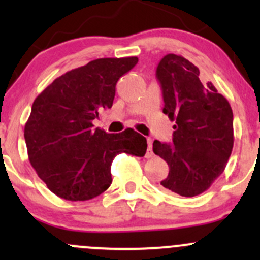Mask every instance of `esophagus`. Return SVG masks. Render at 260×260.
Masks as SVG:
<instances>
[{"label": "esophagus", "instance_id": "esophagus-1", "mask_svg": "<svg viewBox=\"0 0 260 260\" xmlns=\"http://www.w3.org/2000/svg\"><path fill=\"white\" fill-rule=\"evenodd\" d=\"M153 156L152 152V140L151 138H147V152H146V157L150 158Z\"/></svg>", "mask_w": 260, "mask_h": 260}]
</instances>
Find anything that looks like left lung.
<instances>
[{
	"mask_svg": "<svg viewBox=\"0 0 260 260\" xmlns=\"http://www.w3.org/2000/svg\"><path fill=\"white\" fill-rule=\"evenodd\" d=\"M156 77L162 90L164 114L175 122L171 145L153 142V152L169 165L161 185L194 197L225 170L234 146L233 109L212 82H201L198 67L181 55L166 54Z\"/></svg>",
	"mask_w": 260,
	"mask_h": 260,
	"instance_id": "left-lung-1",
	"label": "left lung"
}]
</instances>
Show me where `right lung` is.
<instances>
[{
	"instance_id": "add662e5",
	"label": "right lung",
	"mask_w": 260,
	"mask_h": 260,
	"mask_svg": "<svg viewBox=\"0 0 260 260\" xmlns=\"http://www.w3.org/2000/svg\"><path fill=\"white\" fill-rule=\"evenodd\" d=\"M137 62V57L91 60L55 79L32 103L24 129L29 161L58 197L92 200L112 184L118 153L145 156L147 141L132 128L110 135L92 124L100 110L112 108L118 80Z\"/></svg>"
}]
</instances>
